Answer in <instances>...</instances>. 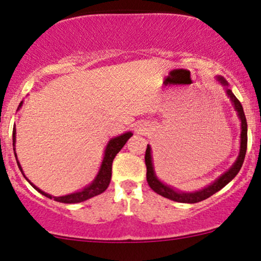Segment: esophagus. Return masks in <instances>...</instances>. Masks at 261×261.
<instances>
[{"mask_svg":"<svg viewBox=\"0 0 261 261\" xmlns=\"http://www.w3.org/2000/svg\"><path fill=\"white\" fill-rule=\"evenodd\" d=\"M138 131H143V130H141V128H140V130H138Z\"/></svg>","mask_w":261,"mask_h":261,"instance_id":"obj_1","label":"esophagus"}]
</instances>
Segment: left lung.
Wrapping results in <instances>:
<instances>
[{
	"label": "left lung",
	"instance_id": "1",
	"mask_svg": "<svg viewBox=\"0 0 261 261\" xmlns=\"http://www.w3.org/2000/svg\"><path fill=\"white\" fill-rule=\"evenodd\" d=\"M217 81L219 82L220 84L225 88V92L227 97L230 98L233 105V108L237 112V117L240 118L241 121V140H240V153L239 156L235 163L232 164V166L230 167L226 172H224L219 178H217L213 183H211L210 186L204 187L203 189L196 190V191H190V193H187V191H180L176 189V188L167 186L164 182L158 178L156 173L154 171V165H153V156H151V148L149 144L147 146L146 150V156H144V160H146V166H147V182L149 184V187L153 189L155 193L159 194V195L166 197V199H170L172 201H176V202H182V203H196L200 202V201H203L208 199L210 196H212L213 194H216L217 191L223 189L224 187L226 186L227 183H230L233 178L236 177V174L240 172L241 167H242L243 160H245L246 151H247V120L245 112H243V107L241 105V102L237 100L235 95L232 94V91L229 89V84H227L226 79L224 77H220L218 75L217 77Z\"/></svg>",
	"mask_w": 261,
	"mask_h": 261
}]
</instances>
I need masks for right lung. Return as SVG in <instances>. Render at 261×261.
Returning a JSON list of instances; mask_svg holds the SVG:
<instances>
[{"label": "right lung", "mask_w": 261, "mask_h": 261, "mask_svg": "<svg viewBox=\"0 0 261 261\" xmlns=\"http://www.w3.org/2000/svg\"><path fill=\"white\" fill-rule=\"evenodd\" d=\"M22 106V101L19 105L18 110H20ZM16 128L15 125L13 127V150H14V155H15V159H16V164H18L19 170L21 171V173L24 174V171L21 169V165L19 163L18 158H16V153H15V134H16ZM133 136V133L131 131H127V133L121 134L119 136L111 138L108 141L106 149H105V154H103V159H102L100 170L95 177V179L92 182L84 188V189L75 191V193L68 194V195H64V196H53L50 194L44 193V191L39 189L35 186L34 183H31L30 180L26 178V176L24 174V177L26 178V180L31 184L32 187L35 188L38 193H41L42 195L49 197V199H54V201H58V202H62V203H77V202H82V201H85L88 199H91V197L100 195V194L103 193L105 190L107 189L108 186L111 183V178H112V164H113V160L115 158V155L119 153L121 148L125 146L128 138Z\"/></svg>", "instance_id": "obj_1"}]
</instances>
